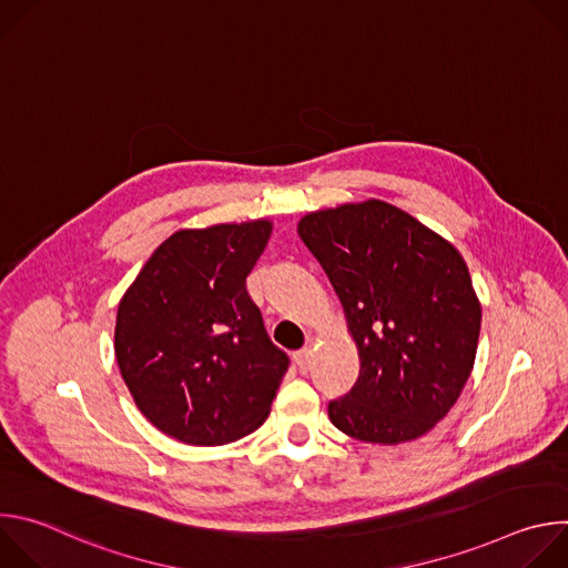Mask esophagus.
<instances>
[{
	"label": "esophagus",
	"instance_id": "esophagus-1",
	"mask_svg": "<svg viewBox=\"0 0 568 568\" xmlns=\"http://www.w3.org/2000/svg\"><path fill=\"white\" fill-rule=\"evenodd\" d=\"M310 359H312V346H303L296 355H294V362L298 366L301 373H305L310 368Z\"/></svg>",
	"mask_w": 568,
	"mask_h": 568
}]
</instances>
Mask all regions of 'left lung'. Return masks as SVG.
Returning <instances> with one entry per match:
<instances>
[{
    "label": "left lung",
    "mask_w": 568,
    "mask_h": 568,
    "mask_svg": "<svg viewBox=\"0 0 568 568\" xmlns=\"http://www.w3.org/2000/svg\"><path fill=\"white\" fill-rule=\"evenodd\" d=\"M331 278L359 353V377L331 423L373 445L440 423L474 368L480 301L460 252L384 200L305 213L296 226Z\"/></svg>",
    "instance_id": "8db88e82"
}]
</instances>
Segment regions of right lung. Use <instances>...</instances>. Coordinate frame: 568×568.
I'll return each mask as SVG.
<instances>
[{
  "label": "right lung",
  "instance_id": "1",
  "mask_svg": "<svg viewBox=\"0 0 568 568\" xmlns=\"http://www.w3.org/2000/svg\"><path fill=\"white\" fill-rule=\"evenodd\" d=\"M274 222L182 229L152 252L116 312L114 353L139 412L171 438L215 447L256 432L287 373L247 276Z\"/></svg>",
  "mask_w": 568,
  "mask_h": 568
}]
</instances>
